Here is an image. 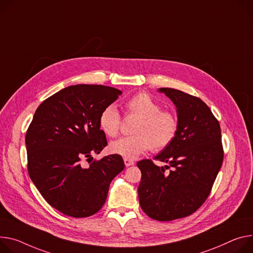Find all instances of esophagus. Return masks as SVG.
<instances>
[{"instance_id":"1","label":"esophagus","mask_w":253,"mask_h":253,"mask_svg":"<svg viewBox=\"0 0 253 253\" xmlns=\"http://www.w3.org/2000/svg\"><path fill=\"white\" fill-rule=\"evenodd\" d=\"M124 164L126 167H131L134 165V162L132 159H129V158H124Z\"/></svg>"}]
</instances>
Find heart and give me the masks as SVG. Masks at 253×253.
<instances>
[{"label":"heart","mask_w":253,"mask_h":253,"mask_svg":"<svg viewBox=\"0 0 253 253\" xmlns=\"http://www.w3.org/2000/svg\"><path fill=\"white\" fill-rule=\"evenodd\" d=\"M128 117L137 118L132 127L134 135L124 137L110 144V151L125 158H136L152 149L160 151L167 148L175 138L178 121L170 111H164L153 98L139 93L125 103ZM101 130L109 137H117L121 128L118 110L110 105L103 109L99 117Z\"/></svg>","instance_id":"1"}]
</instances>
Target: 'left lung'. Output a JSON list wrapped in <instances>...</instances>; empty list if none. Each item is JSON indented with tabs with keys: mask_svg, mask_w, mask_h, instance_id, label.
I'll use <instances>...</instances> for the list:
<instances>
[{
	"mask_svg": "<svg viewBox=\"0 0 253 253\" xmlns=\"http://www.w3.org/2000/svg\"><path fill=\"white\" fill-rule=\"evenodd\" d=\"M175 105L178 129L173 141L154 159L137 163L141 170L138 187L143 212L158 221H171L196 212L211 193L222 167L221 128L210 108L200 98L162 87ZM169 169V172L166 169Z\"/></svg>",
	"mask_w": 253,
	"mask_h": 253,
	"instance_id": "1",
	"label": "left lung"
}]
</instances>
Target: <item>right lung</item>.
Wrapping results in <instances>:
<instances>
[{"label": "right lung", "instance_id": "right-lung-1", "mask_svg": "<svg viewBox=\"0 0 253 253\" xmlns=\"http://www.w3.org/2000/svg\"><path fill=\"white\" fill-rule=\"evenodd\" d=\"M121 94L106 85H71L44 100L34 114L25 137L28 173L45 201L66 216L96 214L112 179L125 168L117 154L90 157L108 144L100 114ZM84 158H91L86 168Z\"/></svg>", "mask_w": 253, "mask_h": 253}]
</instances>
